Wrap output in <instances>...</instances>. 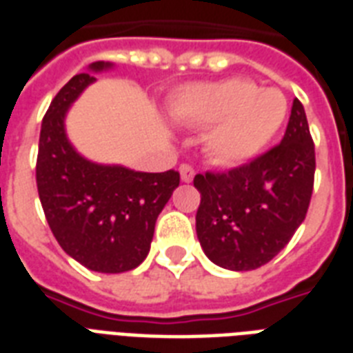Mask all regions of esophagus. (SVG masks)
<instances>
[{
    "label": "esophagus",
    "mask_w": 353,
    "mask_h": 353,
    "mask_svg": "<svg viewBox=\"0 0 353 353\" xmlns=\"http://www.w3.org/2000/svg\"><path fill=\"white\" fill-rule=\"evenodd\" d=\"M179 174H181V181L183 183H190L194 179V168L188 165L179 166Z\"/></svg>",
    "instance_id": "34e87169"
}]
</instances>
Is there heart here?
Returning <instances> with one entry per match:
<instances>
[{
    "label": "heart",
    "mask_w": 353,
    "mask_h": 353,
    "mask_svg": "<svg viewBox=\"0 0 353 353\" xmlns=\"http://www.w3.org/2000/svg\"><path fill=\"white\" fill-rule=\"evenodd\" d=\"M174 119L209 128L205 152L221 166L245 165L276 137L288 115V101L276 88L251 80L223 79L185 88L172 102Z\"/></svg>",
    "instance_id": "heart-1"
}]
</instances>
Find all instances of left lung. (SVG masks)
Returning <instances> with one entry per match:
<instances>
[{"instance_id":"8db88e82","label":"left lung","mask_w":353,"mask_h":353,"mask_svg":"<svg viewBox=\"0 0 353 353\" xmlns=\"http://www.w3.org/2000/svg\"><path fill=\"white\" fill-rule=\"evenodd\" d=\"M313 177V139L295 99L280 144L229 172L194 177L201 194L196 232L210 262L251 271L273 260L306 218Z\"/></svg>"}]
</instances>
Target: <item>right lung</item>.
<instances>
[{
	"label": "right lung",
	"instance_id": "obj_1",
	"mask_svg": "<svg viewBox=\"0 0 353 353\" xmlns=\"http://www.w3.org/2000/svg\"><path fill=\"white\" fill-rule=\"evenodd\" d=\"M113 63L95 62L74 74L52 99L41 121L36 185L47 223L63 251L97 273H124L143 263L157 216L179 187V172H135L99 165L73 148L65 115L93 73Z\"/></svg>",
	"mask_w": 353,
	"mask_h": 353
}]
</instances>
